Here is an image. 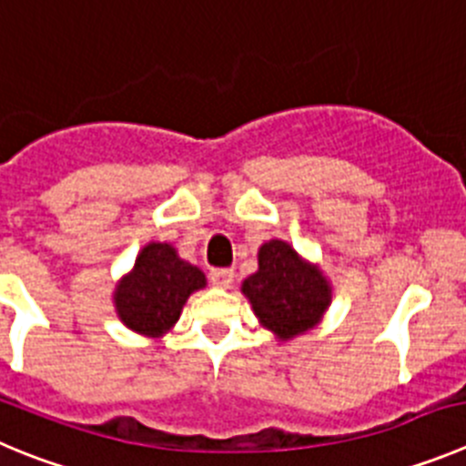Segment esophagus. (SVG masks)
Segmentation results:
<instances>
[{"label": "esophagus", "mask_w": 466, "mask_h": 466, "mask_svg": "<svg viewBox=\"0 0 466 466\" xmlns=\"http://www.w3.org/2000/svg\"><path fill=\"white\" fill-rule=\"evenodd\" d=\"M210 279L219 289H230V284H233V270H228V268H215V270H210Z\"/></svg>", "instance_id": "34e87169"}]
</instances>
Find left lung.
Here are the masks:
<instances>
[{
    "instance_id": "1",
    "label": "left lung",
    "mask_w": 466,
    "mask_h": 466,
    "mask_svg": "<svg viewBox=\"0 0 466 466\" xmlns=\"http://www.w3.org/2000/svg\"><path fill=\"white\" fill-rule=\"evenodd\" d=\"M256 317L279 339H289L317 326L330 302V286L314 266L281 240L258 249V270L242 281Z\"/></svg>"
}]
</instances>
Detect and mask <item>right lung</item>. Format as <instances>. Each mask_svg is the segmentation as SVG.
I'll return each instance as SVG.
<instances>
[{
	"instance_id": "1",
	"label": "right lung",
	"mask_w": 466,
	"mask_h": 466,
	"mask_svg": "<svg viewBox=\"0 0 466 466\" xmlns=\"http://www.w3.org/2000/svg\"><path fill=\"white\" fill-rule=\"evenodd\" d=\"M205 275L198 268L177 258L164 242H152L136 258L131 275L115 291L119 319L136 332L161 335L180 319L182 305L203 289Z\"/></svg>"
}]
</instances>
